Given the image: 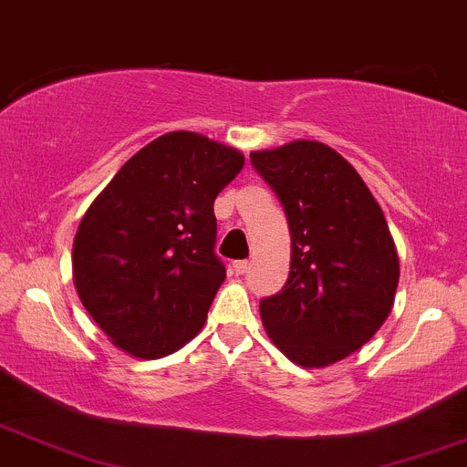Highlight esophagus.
<instances>
[{
	"mask_svg": "<svg viewBox=\"0 0 467 467\" xmlns=\"http://www.w3.org/2000/svg\"><path fill=\"white\" fill-rule=\"evenodd\" d=\"M248 268H250V264L245 259H239V261H233V270H234V275H244V273H248Z\"/></svg>",
	"mask_w": 467,
	"mask_h": 467,
	"instance_id": "obj_1",
	"label": "esophagus"
}]
</instances>
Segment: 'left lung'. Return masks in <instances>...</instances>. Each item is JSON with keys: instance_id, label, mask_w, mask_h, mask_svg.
Wrapping results in <instances>:
<instances>
[{"instance_id": "obj_1", "label": "left lung", "mask_w": 467, "mask_h": 467, "mask_svg": "<svg viewBox=\"0 0 467 467\" xmlns=\"http://www.w3.org/2000/svg\"><path fill=\"white\" fill-rule=\"evenodd\" d=\"M290 228V275L261 299L265 332L290 361L324 368L358 350L383 326L399 257L383 210L339 152L292 141L250 152Z\"/></svg>"}]
</instances>
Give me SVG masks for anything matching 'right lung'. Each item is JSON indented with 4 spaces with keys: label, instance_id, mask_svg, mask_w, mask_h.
<instances>
[{
    "label": "right lung",
    "instance_id": "add662e5",
    "mask_svg": "<svg viewBox=\"0 0 467 467\" xmlns=\"http://www.w3.org/2000/svg\"><path fill=\"white\" fill-rule=\"evenodd\" d=\"M244 155L197 132L157 137L90 203L73 244L81 304L119 350L159 358L202 330L225 279L217 194Z\"/></svg>",
    "mask_w": 467,
    "mask_h": 467
}]
</instances>
